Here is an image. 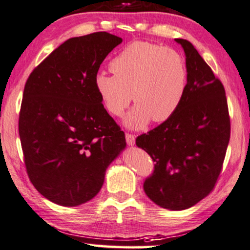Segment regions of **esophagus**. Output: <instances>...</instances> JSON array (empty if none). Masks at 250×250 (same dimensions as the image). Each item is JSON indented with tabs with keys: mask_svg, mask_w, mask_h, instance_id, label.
<instances>
[{
	"mask_svg": "<svg viewBox=\"0 0 250 250\" xmlns=\"http://www.w3.org/2000/svg\"><path fill=\"white\" fill-rule=\"evenodd\" d=\"M125 137H126V142H127L128 146H134V143H135V135H133L131 133H126Z\"/></svg>",
	"mask_w": 250,
	"mask_h": 250,
	"instance_id": "obj_1",
	"label": "esophagus"
}]
</instances>
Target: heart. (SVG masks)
<instances>
[{
	"instance_id": "obj_1",
	"label": "heart",
	"mask_w": 250,
	"mask_h": 250,
	"mask_svg": "<svg viewBox=\"0 0 250 250\" xmlns=\"http://www.w3.org/2000/svg\"><path fill=\"white\" fill-rule=\"evenodd\" d=\"M109 67L114 75H97L96 90L113 116H122L132 99L136 103L125 117L128 127L142 128L151 119L168 121L183 103L188 73L185 61L175 49L134 42L111 60Z\"/></svg>"
}]
</instances>
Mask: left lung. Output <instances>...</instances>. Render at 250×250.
I'll return each mask as SVG.
<instances>
[{"label": "left lung", "mask_w": 250, "mask_h": 250, "mask_svg": "<svg viewBox=\"0 0 250 250\" xmlns=\"http://www.w3.org/2000/svg\"><path fill=\"white\" fill-rule=\"evenodd\" d=\"M176 42L186 55L185 97L168 121L136 137V146L154 162L144 191L155 204L172 211L191 208L211 193L230 140L222 82L189 42Z\"/></svg>", "instance_id": "1"}]
</instances>
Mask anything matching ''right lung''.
I'll use <instances>...</instances> for the list:
<instances>
[{
	"label": "right lung",
	"instance_id": "obj_1",
	"mask_svg": "<svg viewBox=\"0 0 250 250\" xmlns=\"http://www.w3.org/2000/svg\"><path fill=\"white\" fill-rule=\"evenodd\" d=\"M123 42L106 31L67 39L29 75L19 115L24 165L32 185L62 206L99 193L125 134L95 86L101 63Z\"/></svg>",
	"mask_w": 250,
	"mask_h": 250
}]
</instances>
